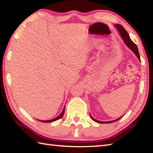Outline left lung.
<instances>
[{"mask_svg":"<svg viewBox=\"0 0 153 153\" xmlns=\"http://www.w3.org/2000/svg\"><path fill=\"white\" fill-rule=\"evenodd\" d=\"M114 25H115L117 31H118V32L120 36L121 37V38L122 39V40L123 41V43H124L126 46L128 47L129 48V49H130L133 52V53H134L135 54V56H137V58H138L139 60L141 61L140 56H139V51H138L137 45H136L134 43V42L131 41L130 37H129V36L128 32L126 31V30L121 25L115 24ZM89 115H90L91 118L94 122H95L97 123H112V122H114L116 121H118V120H120L123 116H122L121 117H120V118H118V119H116V120H112V121L102 122V121H99V120H97L94 118H93V116L91 115V114H89Z\"/></svg>","mask_w":153,"mask_h":153,"instance_id":"obj_1","label":"left lung"}]
</instances>
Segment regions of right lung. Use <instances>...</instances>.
<instances>
[{
    "instance_id": "obj_1",
    "label": "right lung",
    "mask_w": 153,
    "mask_h": 153,
    "mask_svg": "<svg viewBox=\"0 0 153 153\" xmlns=\"http://www.w3.org/2000/svg\"><path fill=\"white\" fill-rule=\"evenodd\" d=\"M64 111H65V106L64 107V108L62 110V112L60 113V114L58 115L57 117H56V118H54L52 119V120H39V121H41L42 122H45V123L53 122L56 121V120H58L60 119L61 118H62V116H64Z\"/></svg>"
}]
</instances>
